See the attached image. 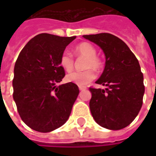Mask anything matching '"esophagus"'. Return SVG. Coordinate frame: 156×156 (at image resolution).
Here are the masks:
<instances>
[{
    "instance_id": "obj_1",
    "label": "esophagus",
    "mask_w": 156,
    "mask_h": 156,
    "mask_svg": "<svg viewBox=\"0 0 156 156\" xmlns=\"http://www.w3.org/2000/svg\"><path fill=\"white\" fill-rule=\"evenodd\" d=\"M86 89H87L86 87H79V90H80V91H84Z\"/></svg>"
}]
</instances>
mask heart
I'll list each match as a JSON object with an SVG mask.
<instances>
[{
	"mask_svg": "<svg viewBox=\"0 0 156 156\" xmlns=\"http://www.w3.org/2000/svg\"><path fill=\"white\" fill-rule=\"evenodd\" d=\"M75 52L78 56L86 58L84 68L88 69L82 72H73L67 75L66 79L68 82L75 83L80 87H84L93 81L96 77L95 72L91 68H94L96 70L99 69L102 67V62L96 56L97 51L94 47L88 42H83L78 44L75 48ZM59 63L65 71H72L74 63L73 58L68 51H63L60 57Z\"/></svg>",
	"mask_w": 156,
	"mask_h": 156,
	"instance_id": "heart-1",
	"label": "heart"
}]
</instances>
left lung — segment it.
<instances>
[{
	"label": "left lung",
	"instance_id": "1",
	"mask_svg": "<svg viewBox=\"0 0 156 156\" xmlns=\"http://www.w3.org/2000/svg\"><path fill=\"white\" fill-rule=\"evenodd\" d=\"M83 37L100 47L106 59L96 83L107 88H89L92 115L102 127L112 130L124 129L135 119L143 104L144 77L139 61L127 45L112 34Z\"/></svg>",
	"mask_w": 156,
	"mask_h": 156
}]
</instances>
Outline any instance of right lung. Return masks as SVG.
<instances>
[{
  "mask_svg": "<svg viewBox=\"0 0 156 156\" xmlns=\"http://www.w3.org/2000/svg\"><path fill=\"white\" fill-rule=\"evenodd\" d=\"M75 38L41 33L26 44L16 59L13 98L22 121L34 130L51 132L70 116L78 87L73 83L56 84L65 76L60 57Z\"/></svg>",
  "mask_w": 156,
  "mask_h": 156,
  "instance_id": "1",
  "label": "right lung"
}]
</instances>
